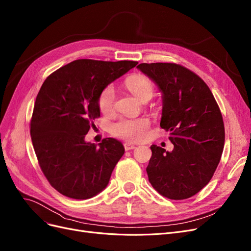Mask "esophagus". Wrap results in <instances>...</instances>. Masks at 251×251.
<instances>
[{
	"label": "esophagus",
	"instance_id": "obj_1",
	"mask_svg": "<svg viewBox=\"0 0 251 251\" xmlns=\"http://www.w3.org/2000/svg\"><path fill=\"white\" fill-rule=\"evenodd\" d=\"M124 148H125L126 151H130V150H134L136 147H135L134 145H132V144L125 143V144H124Z\"/></svg>",
	"mask_w": 251,
	"mask_h": 251
}]
</instances>
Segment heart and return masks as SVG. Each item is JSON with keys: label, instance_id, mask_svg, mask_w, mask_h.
<instances>
[{"label": "heart", "instance_id": "1", "mask_svg": "<svg viewBox=\"0 0 251 251\" xmlns=\"http://www.w3.org/2000/svg\"><path fill=\"white\" fill-rule=\"evenodd\" d=\"M126 85L139 100L146 97H151L154 94L152 83L143 75H132L127 79ZM116 91L113 85H108L101 91L99 97V106L101 113L108 114L114 110ZM150 127V121L147 118H119L111 125V132L120 138L129 141H140L146 138Z\"/></svg>", "mask_w": 251, "mask_h": 251}]
</instances>
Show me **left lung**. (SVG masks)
<instances>
[{"label": "left lung", "mask_w": 251, "mask_h": 251, "mask_svg": "<svg viewBox=\"0 0 251 251\" xmlns=\"http://www.w3.org/2000/svg\"><path fill=\"white\" fill-rule=\"evenodd\" d=\"M162 94L160 125L170 132L171 151L151 146L149 180L172 200L188 199L208 183L225 145L222 113L205 82L176 63H140L136 67Z\"/></svg>", "instance_id": "8db88e82"}]
</instances>
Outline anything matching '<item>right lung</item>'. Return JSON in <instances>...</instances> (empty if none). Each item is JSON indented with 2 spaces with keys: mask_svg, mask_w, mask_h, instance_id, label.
Wrapping results in <instances>:
<instances>
[{
  "mask_svg": "<svg viewBox=\"0 0 251 251\" xmlns=\"http://www.w3.org/2000/svg\"><path fill=\"white\" fill-rule=\"evenodd\" d=\"M137 63L79 59L52 73L43 83L30 136L43 173L60 194L85 200L106 188L124 155V146L112 137L95 146L85 136L100 116L101 91Z\"/></svg>",
  "mask_w": 251,
  "mask_h": 251,
  "instance_id": "obj_1",
  "label": "right lung"
}]
</instances>
